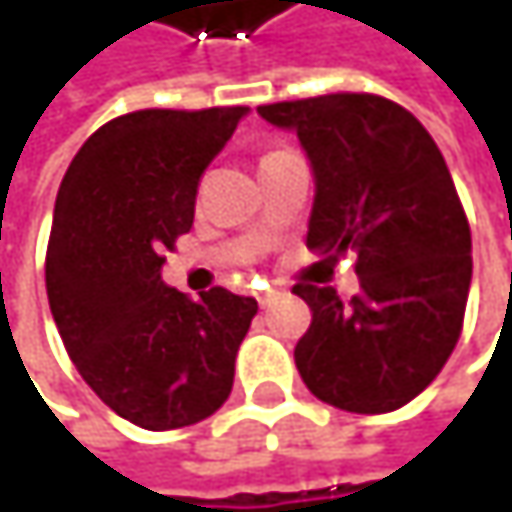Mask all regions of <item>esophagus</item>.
<instances>
[{"instance_id":"obj_1","label":"esophagus","mask_w":512,"mask_h":512,"mask_svg":"<svg viewBox=\"0 0 512 512\" xmlns=\"http://www.w3.org/2000/svg\"><path fill=\"white\" fill-rule=\"evenodd\" d=\"M278 296H281V290H263V293L257 296V302H260V308H269Z\"/></svg>"}]
</instances>
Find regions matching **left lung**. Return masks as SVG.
<instances>
[{
  "label": "left lung",
  "mask_w": 512,
  "mask_h": 512,
  "mask_svg": "<svg viewBox=\"0 0 512 512\" xmlns=\"http://www.w3.org/2000/svg\"><path fill=\"white\" fill-rule=\"evenodd\" d=\"M296 133L314 174L308 249L358 252L361 293L296 284L311 329L296 367L314 397L358 415L406 406L460 341L471 287V231L433 136L376 94H326L257 106Z\"/></svg>",
  "instance_id": "1"
}]
</instances>
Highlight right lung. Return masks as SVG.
I'll list each match as a JSON object with an SVG mask.
<instances>
[{
    "label": "right lung",
    "instance_id": "add662e5",
    "mask_svg": "<svg viewBox=\"0 0 512 512\" xmlns=\"http://www.w3.org/2000/svg\"><path fill=\"white\" fill-rule=\"evenodd\" d=\"M249 115L142 109L103 124L55 198L47 296L91 391L145 430L210 418L231 394L257 302L225 287L186 299L162 281V252L192 228L204 168Z\"/></svg>",
    "mask_w": 512,
    "mask_h": 512
}]
</instances>
